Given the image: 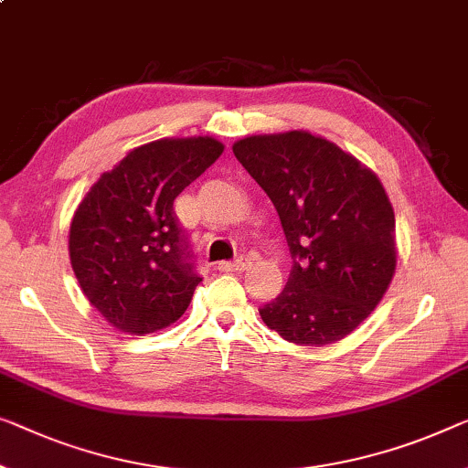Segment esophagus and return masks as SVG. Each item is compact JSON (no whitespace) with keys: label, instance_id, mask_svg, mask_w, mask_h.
<instances>
[{"label":"esophagus","instance_id":"obj_1","mask_svg":"<svg viewBox=\"0 0 468 468\" xmlns=\"http://www.w3.org/2000/svg\"><path fill=\"white\" fill-rule=\"evenodd\" d=\"M248 264H250V256L241 254L239 258H235V261H222L218 264V271H222V273H233V271L248 269Z\"/></svg>","mask_w":468,"mask_h":468}]
</instances>
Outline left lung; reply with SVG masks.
Instances as JSON below:
<instances>
[{
	"label": "left lung",
	"instance_id": "1",
	"mask_svg": "<svg viewBox=\"0 0 468 468\" xmlns=\"http://www.w3.org/2000/svg\"><path fill=\"white\" fill-rule=\"evenodd\" d=\"M233 153L273 201L292 254L261 317L288 343L324 346L376 309L395 273V214L372 170L309 132L248 136Z\"/></svg>",
	"mask_w": 468,
	"mask_h": 468
}]
</instances>
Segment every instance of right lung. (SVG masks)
Segmentation results:
<instances>
[{"mask_svg": "<svg viewBox=\"0 0 468 468\" xmlns=\"http://www.w3.org/2000/svg\"><path fill=\"white\" fill-rule=\"evenodd\" d=\"M225 151L210 136L164 138L130 151L83 197L69 254L83 294L128 334L170 325L201 282L174 199Z\"/></svg>", "mask_w": 468, "mask_h": 468, "instance_id": "1", "label": "right lung"}]
</instances>
